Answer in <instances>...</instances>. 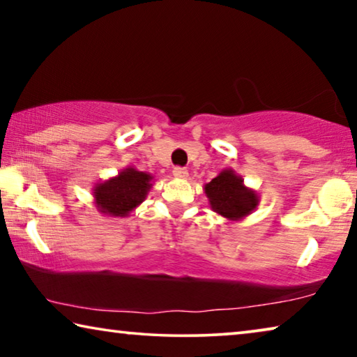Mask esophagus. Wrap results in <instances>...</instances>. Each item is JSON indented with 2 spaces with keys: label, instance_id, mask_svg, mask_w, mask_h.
Wrapping results in <instances>:
<instances>
[{
  "label": "esophagus",
  "instance_id": "obj_1",
  "mask_svg": "<svg viewBox=\"0 0 357 357\" xmlns=\"http://www.w3.org/2000/svg\"><path fill=\"white\" fill-rule=\"evenodd\" d=\"M173 174L176 178H187L189 176V172H187V168H184V167H174Z\"/></svg>",
  "mask_w": 357,
  "mask_h": 357
}]
</instances>
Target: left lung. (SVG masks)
Instances as JSON below:
<instances>
[{"label": "left lung", "mask_w": 357, "mask_h": 357, "mask_svg": "<svg viewBox=\"0 0 357 357\" xmlns=\"http://www.w3.org/2000/svg\"><path fill=\"white\" fill-rule=\"evenodd\" d=\"M209 198L211 208L227 219L238 220L250 214L257 206L255 192L247 189L243 179L234 174L233 170L222 172L204 187Z\"/></svg>", "instance_id": "1"}]
</instances>
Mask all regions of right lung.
<instances>
[{
    "mask_svg": "<svg viewBox=\"0 0 357 357\" xmlns=\"http://www.w3.org/2000/svg\"><path fill=\"white\" fill-rule=\"evenodd\" d=\"M149 174L137 172L134 168L121 172L119 176L96 185V204L100 213L114 217L128 215L140 204L151 187Z\"/></svg>",
    "mask_w": 357,
    "mask_h": 357,
    "instance_id": "obj_1",
    "label": "right lung"
}]
</instances>
